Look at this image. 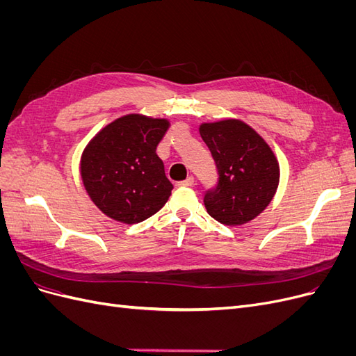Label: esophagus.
I'll use <instances>...</instances> for the list:
<instances>
[{
    "mask_svg": "<svg viewBox=\"0 0 356 356\" xmlns=\"http://www.w3.org/2000/svg\"><path fill=\"white\" fill-rule=\"evenodd\" d=\"M177 186H178V187H193V186H195V178L188 177V178L184 179V181H179Z\"/></svg>",
    "mask_w": 356,
    "mask_h": 356,
    "instance_id": "1",
    "label": "esophagus"
}]
</instances>
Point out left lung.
I'll return each instance as SVG.
<instances>
[{
	"label": "left lung",
	"instance_id": "obj_1",
	"mask_svg": "<svg viewBox=\"0 0 356 356\" xmlns=\"http://www.w3.org/2000/svg\"><path fill=\"white\" fill-rule=\"evenodd\" d=\"M199 132L220 174L217 188L204 196L208 213L230 227L252 221L270 204L281 179L272 147L239 118L200 123Z\"/></svg>",
	"mask_w": 356,
	"mask_h": 356
}]
</instances>
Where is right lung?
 <instances>
[{
	"label": "right lung",
	"instance_id": "right-lung-1",
	"mask_svg": "<svg viewBox=\"0 0 356 356\" xmlns=\"http://www.w3.org/2000/svg\"><path fill=\"white\" fill-rule=\"evenodd\" d=\"M168 118L131 113L104 126L80 157L86 193L104 215L136 224L165 207L172 184L156 153Z\"/></svg>",
	"mask_w": 356,
	"mask_h": 356
}]
</instances>
